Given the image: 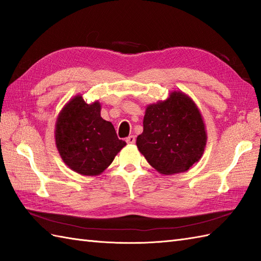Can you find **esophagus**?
Instances as JSON below:
<instances>
[{"label":"esophagus","instance_id":"1","mask_svg":"<svg viewBox=\"0 0 261 261\" xmlns=\"http://www.w3.org/2000/svg\"><path fill=\"white\" fill-rule=\"evenodd\" d=\"M126 143H129V145H134V143L136 142V137L135 136H129L125 139Z\"/></svg>","mask_w":261,"mask_h":261}]
</instances>
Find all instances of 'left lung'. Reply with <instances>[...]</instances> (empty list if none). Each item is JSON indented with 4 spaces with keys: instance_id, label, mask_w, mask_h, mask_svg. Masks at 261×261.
<instances>
[{
    "instance_id": "left-lung-1",
    "label": "left lung",
    "mask_w": 261,
    "mask_h": 261,
    "mask_svg": "<svg viewBox=\"0 0 261 261\" xmlns=\"http://www.w3.org/2000/svg\"><path fill=\"white\" fill-rule=\"evenodd\" d=\"M206 141L197 105L185 93L174 91L146 108L137 147L158 173L174 175L187 171L202 158Z\"/></svg>"
}]
</instances>
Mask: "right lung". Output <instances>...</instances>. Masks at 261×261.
Instances as JSON below:
<instances>
[{
    "label": "right lung",
    "mask_w": 261,
    "mask_h": 261,
    "mask_svg": "<svg viewBox=\"0 0 261 261\" xmlns=\"http://www.w3.org/2000/svg\"><path fill=\"white\" fill-rule=\"evenodd\" d=\"M55 140L63 162L84 176L102 174L126 145L116 136L113 124L102 119L101 103L88 104L81 94L59 112Z\"/></svg>",
    "instance_id": "add662e5"
}]
</instances>
